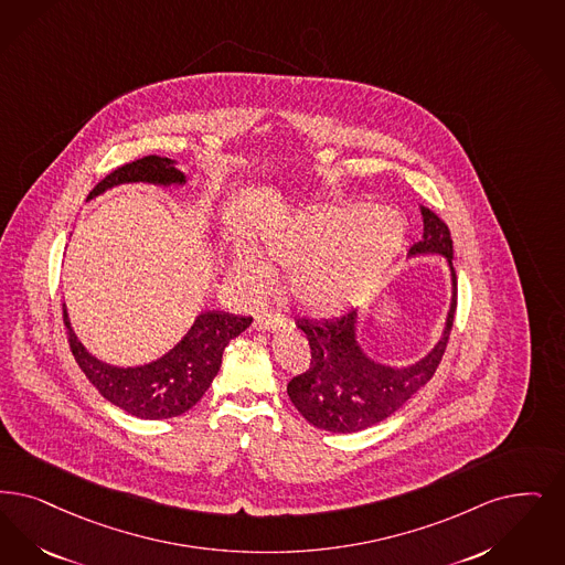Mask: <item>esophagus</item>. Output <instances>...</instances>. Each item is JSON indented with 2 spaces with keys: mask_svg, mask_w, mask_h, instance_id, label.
Masks as SVG:
<instances>
[{
  "mask_svg": "<svg viewBox=\"0 0 565 565\" xmlns=\"http://www.w3.org/2000/svg\"><path fill=\"white\" fill-rule=\"evenodd\" d=\"M254 328L260 332H279L286 328V317L279 316V313H263V316L256 317Z\"/></svg>",
  "mask_w": 565,
  "mask_h": 565,
  "instance_id": "esophagus-1",
  "label": "esophagus"
}]
</instances>
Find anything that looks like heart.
Here are the masks:
<instances>
[{"instance_id":"b5f03b06","label":"heart","mask_w":565,"mask_h":565,"mask_svg":"<svg viewBox=\"0 0 565 565\" xmlns=\"http://www.w3.org/2000/svg\"><path fill=\"white\" fill-rule=\"evenodd\" d=\"M406 235V218L391 207L363 202L307 207L256 226L248 252L228 249L223 267L249 292L267 286V267L292 271L296 302L311 316H337L374 294Z\"/></svg>"}]
</instances>
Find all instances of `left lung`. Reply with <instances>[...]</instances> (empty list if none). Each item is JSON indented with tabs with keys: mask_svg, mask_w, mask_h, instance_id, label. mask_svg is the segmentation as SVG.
I'll use <instances>...</instances> for the list:
<instances>
[{
	"mask_svg": "<svg viewBox=\"0 0 565 565\" xmlns=\"http://www.w3.org/2000/svg\"><path fill=\"white\" fill-rule=\"evenodd\" d=\"M423 239L409 256L439 254L450 269L451 298L441 339L425 358L409 365L379 362L360 342V313L337 319H300L296 326L311 344V365L288 383L296 409L317 429L358 433L379 425L429 383L444 358L456 311V271L451 267L450 228L429 207L420 205Z\"/></svg>",
	"mask_w": 565,
	"mask_h": 565,
	"instance_id": "8db88e82",
	"label": "left lung"
}]
</instances>
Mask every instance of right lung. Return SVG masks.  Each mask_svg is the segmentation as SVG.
<instances>
[{
  "label": "right lung",
  "instance_id": "1",
  "mask_svg": "<svg viewBox=\"0 0 565 565\" xmlns=\"http://www.w3.org/2000/svg\"><path fill=\"white\" fill-rule=\"evenodd\" d=\"M136 182L184 186L186 177L174 159L149 156L114 170L92 189L88 200L119 184ZM63 316L73 358L88 381L107 402L145 420L181 416L195 406L218 374L226 344L248 330L252 323V317L233 316L225 311H202L195 317L189 332L168 353L153 362L124 367L100 362L82 344L71 328L67 305H63Z\"/></svg>",
  "mask_w": 565,
  "mask_h": 565
}]
</instances>
